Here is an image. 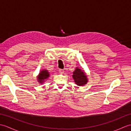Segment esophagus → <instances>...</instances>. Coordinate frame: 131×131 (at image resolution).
Listing matches in <instances>:
<instances>
[{
  "label": "esophagus",
  "mask_w": 131,
  "mask_h": 131,
  "mask_svg": "<svg viewBox=\"0 0 131 131\" xmlns=\"http://www.w3.org/2000/svg\"><path fill=\"white\" fill-rule=\"evenodd\" d=\"M59 72L60 73H61V74H62V73H63V72H64V70H63V69H59Z\"/></svg>",
  "instance_id": "obj_1"
}]
</instances>
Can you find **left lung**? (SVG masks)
Segmentation results:
<instances>
[{
  "instance_id": "obj_1",
  "label": "left lung",
  "mask_w": 131,
  "mask_h": 131,
  "mask_svg": "<svg viewBox=\"0 0 131 131\" xmlns=\"http://www.w3.org/2000/svg\"><path fill=\"white\" fill-rule=\"evenodd\" d=\"M73 78L75 84L79 86L84 85L88 82L87 76L83 70H82L79 68H77L73 72Z\"/></svg>"
}]
</instances>
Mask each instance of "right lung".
I'll return each mask as SVG.
<instances>
[{
	"mask_svg": "<svg viewBox=\"0 0 131 131\" xmlns=\"http://www.w3.org/2000/svg\"><path fill=\"white\" fill-rule=\"evenodd\" d=\"M49 77V73L48 71V70L44 69V70H41L40 73L39 74L38 76L37 77L38 81L39 83H42L43 82L45 81V80H46L47 78H48Z\"/></svg>",
	"mask_w": 131,
	"mask_h": 131,
	"instance_id": "right-lung-1",
	"label": "right lung"
}]
</instances>
